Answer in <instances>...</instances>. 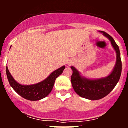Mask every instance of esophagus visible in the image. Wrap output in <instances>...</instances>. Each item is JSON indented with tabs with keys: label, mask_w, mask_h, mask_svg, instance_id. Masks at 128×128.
Returning a JSON list of instances; mask_svg holds the SVG:
<instances>
[{
	"label": "esophagus",
	"mask_w": 128,
	"mask_h": 128,
	"mask_svg": "<svg viewBox=\"0 0 128 128\" xmlns=\"http://www.w3.org/2000/svg\"><path fill=\"white\" fill-rule=\"evenodd\" d=\"M67 63H68V65H70V64H71V62H67Z\"/></svg>",
	"instance_id": "34e87169"
}]
</instances>
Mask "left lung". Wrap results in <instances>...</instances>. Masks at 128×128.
I'll return each mask as SVG.
<instances>
[{
  "label": "left lung",
  "mask_w": 128,
  "mask_h": 128,
  "mask_svg": "<svg viewBox=\"0 0 128 128\" xmlns=\"http://www.w3.org/2000/svg\"><path fill=\"white\" fill-rule=\"evenodd\" d=\"M99 32L109 39L116 52V63L112 72L108 76L94 80L82 76L74 66L70 67L72 70L71 83L76 93L81 98L93 100L102 99L111 92L119 81L122 72V62L118 46L110 35L101 30Z\"/></svg>",
  "instance_id": "8db88e82"
}]
</instances>
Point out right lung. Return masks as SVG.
I'll return each mask as SVG.
<instances>
[{
  "instance_id": "1",
  "label": "right lung",
  "mask_w": 128,
  "mask_h": 128,
  "mask_svg": "<svg viewBox=\"0 0 128 128\" xmlns=\"http://www.w3.org/2000/svg\"><path fill=\"white\" fill-rule=\"evenodd\" d=\"M65 66L63 65L58 69L53 71L46 80L41 82L30 85L19 84L11 75L6 66V75L10 84L13 90L21 97L29 100H38L44 99L50 93L56 78L62 74Z\"/></svg>"
}]
</instances>
